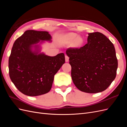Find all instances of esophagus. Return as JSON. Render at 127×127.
<instances>
[{
    "label": "esophagus",
    "instance_id": "1",
    "mask_svg": "<svg viewBox=\"0 0 127 127\" xmlns=\"http://www.w3.org/2000/svg\"><path fill=\"white\" fill-rule=\"evenodd\" d=\"M69 57L67 55H65V61H66V62H68L69 61Z\"/></svg>",
    "mask_w": 127,
    "mask_h": 127
}]
</instances>
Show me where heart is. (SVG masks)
Instances as JSON below:
<instances>
[{
  "instance_id": "heart-1",
  "label": "heart",
  "mask_w": 127,
  "mask_h": 127,
  "mask_svg": "<svg viewBox=\"0 0 127 127\" xmlns=\"http://www.w3.org/2000/svg\"><path fill=\"white\" fill-rule=\"evenodd\" d=\"M62 42L64 44H70L72 42V45L75 47H79L83 43L82 37L77 36V34L70 33L64 35L62 38Z\"/></svg>"
}]
</instances>
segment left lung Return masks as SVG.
<instances>
[{
  "label": "left lung",
  "mask_w": 127,
  "mask_h": 127,
  "mask_svg": "<svg viewBox=\"0 0 127 127\" xmlns=\"http://www.w3.org/2000/svg\"><path fill=\"white\" fill-rule=\"evenodd\" d=\"M72 82L78 90L88 93L105 90L116 77L118 60L113 43L99 32L88 33L87 43L69 48Z\"/></svg>",
  "instance_id": "8db88e82"
}]
</instances>
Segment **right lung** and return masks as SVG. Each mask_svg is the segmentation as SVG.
<instances>
[{
	"label": "right lung",
	"instance_id": "1",
	"mask_svg": "<svg viewBox=\"0 0 127 127\" xmlns=\"http://www.w3.org/2000/svg\"><path fill=\"white\" fill-rule=\"evenodd\" d=\"M51 39L48 32L28 30L15 40L9 58V74L23 94L36 96L48 93L54 76L65 63L63 53L50 57L32 51L33 44Z\"/></svg>",
	"mask_w": 127,
	"mask_h": 127
}]
</instances>
